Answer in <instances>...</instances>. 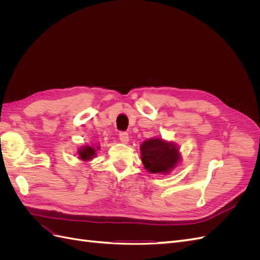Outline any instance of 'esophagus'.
I'll list each match as a JSON object with an SVG mask.
<instances>
[{"label":"esophagus","mask_w":260,"mask_h":260,"mask_svg":"<svg viewBox=\"0 0 260 260\" xmlns=\"http://www.w3.org/2000/svg\"><path fill=\"white\" fill-rule=\"evenodd\" d=\"M119 140L120 142L123 144H128L129 142V135L127 132H120L119 133Z\"/></svg>","instance_id":"34e87169"}]
</instances>
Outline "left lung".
<instances>
[{"label": "left lung", "mask_w": 260, "mask_h": 260, "mask_svg": "<svg viewBox=\"0 0 260 260\" xmlns=\"http://www.w3.org/2000/svg\"><path fill=\"white\" fill-rule=\"evenodd\" d=\"M141 160L144 168L151 172L166 176L177 168L181 161L179 146L171 141L161 138H152L145 140L140 146Z\"/></svg>", "instance_id": "left-lung-1"}]
</instances>
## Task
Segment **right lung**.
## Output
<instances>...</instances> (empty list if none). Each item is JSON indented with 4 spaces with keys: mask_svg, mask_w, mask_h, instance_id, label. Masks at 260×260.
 Instances as JSON below:
<instances>
[{
    "mask_svg": "<svg viewBox=\"0 0 260 260\" xmlns=\"http://www.w3.org/2000/svg\"><path fill=\"white\" fill-rule=\"evenodd\" d=\"M99 149H100L99 144L82 145L79 149H78V152H77L78 158H79L82 161H90L98 155L96 153H98Z\"/></svg>",
    "mask_w": 260,
    "mask_h": 260,
    "instance_id": "1",
    "label": "right lung"
}]
</instances>
